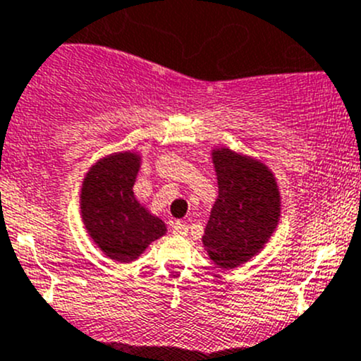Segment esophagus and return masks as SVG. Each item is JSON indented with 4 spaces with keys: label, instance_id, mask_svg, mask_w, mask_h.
Masks as SVG:
<instances>
[{
    "label": "esophagus",
    "instance_id": "34e87169",
    "mask_svg": "<svg viewBox=\"0 0 361 361\" xmlns=\"http://www.w3.org/2000/svg\"><path fill=\"white\" fill-rule=\"evenodd\" d=\"M173 233L176 234V236H187L188 233V226L183 222H174L173 224Z\"/></svg>",
    "mask_w": 361,
    "mask_h": 361
}]
</instances>
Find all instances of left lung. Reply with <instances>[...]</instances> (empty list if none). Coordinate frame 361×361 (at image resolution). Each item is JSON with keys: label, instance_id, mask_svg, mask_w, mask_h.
I'll return each instance as SVG.
<instances>
[{"label": "left lung", "instance_id": "left-lung-1", "mask_svg": "<svg viewBox=\"0 0 361 361\" xmlns=\"http://www.w3.org/2000/svg\"><path fill=\"white\" fill-rule=\"evenodd\" d=\"M219 195L202 234L209 259L238 268L264 248L281 220L275 174L257 159L220 146L212 149Z\"/></svg>", "mask_w": 361, "mask_h": 361}]
</instances>
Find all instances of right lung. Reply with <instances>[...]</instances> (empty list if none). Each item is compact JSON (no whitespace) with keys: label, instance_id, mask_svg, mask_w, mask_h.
<instances>
[{"label":"right lung","instance_id":"1","mask_svg":"<svg viewBox=\"0 0 361 361\" xmlns=\"http://www.w3.org/2000/svg\"><path fill=\"white\" fill-rule=\"evenodd\" d=\"M139 169V153H111L90 167L80 187V219L87 234L107 257L120 262L135 261L167 231L162 219L134 195Z\"/></svg>","mask_w":361,"mask_h":361}]
</instances>
